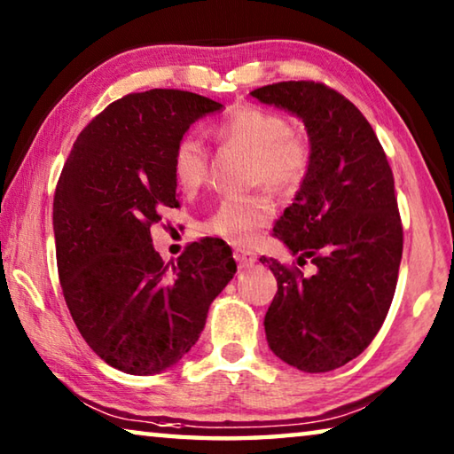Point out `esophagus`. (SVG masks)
<instances>
[{"label": "esophagus", "mask_w": 454, "mask_h": 454, "mask_svg": "<svg viewBox=\"0 0 454 454\" xmlns=\"http://www.w3.org/2000/svg\"><path fill=\"white\" fill-rule=\"evenodd\" d=\"M234 258H236V262L240 264V268H248V266H252V264L256 262V254H254V252L242 250V248H238V250L234 252Z\"/></svg>", "instance_id": "34e87169"}]
</instances>
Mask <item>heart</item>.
I'll return each instance as SVG.
<instances>
[{"label":"heart","instance_id":"obj_1","mask_svg":"<svg viewBox=\"0 0 454 454\" xmlns=\"http://www.w3.org/2000/svg\"><path fill=\"white\" fill-rule=\"evenodd\" d=\"M220 140L240 145L250 153L254 184L286 192L304 180L310 168V145L290 132L288 121L264 107H240L216 126ZM172 174L178 188L196 192L208 174V152L196 136H184L172 153ZM274 218V204L266 194L224 198L204 228L232 244H252Z\"/></svg>","mask_w":454,"mask_h":454}]
</instances>
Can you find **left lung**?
Here are the masks:
<instances>
[{
	"label": "left lung",
	"instance_id": "left-lung-1",
	"mask_svg": "<svg viewBox=\"0 0 454 454\" xmlns=\"http://www.w3.org/2000/svg\"><path fill=\"white\" fill-rule=\"evenodd\" d=\"M250 94L301 118L310 144L309 174L274 236L317 272L260 258L278 282L264 317L268 347L298 371H334L372 342L393 302L403 258L393 170L358 107L325 83Z\"/></svg>",
	"mask_w": 454,
	"mask_h": 454
}]
</instances>
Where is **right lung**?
Wrapping results in <instances>:
<instances>
[{
    "label": "right lung",
    "mask_w": 454,
    "mask_h": 454,
    "mask_svg": "<svg viewBox=\"0 0 454 454\" xmlns=\"http://www.w3.org/2000/svg\"><path fill=\"white\" fill-rule=\"evenodd\" d=\"M222 104L182 90H150L110 104L82 129L53 196L61 290L83 340L128 374H158L194 347L208 309L234 278L218 238L164 264L152 224L180 208L172 153L196 120Z\"/></svg>",
    "instance_id": "obj_1"
}]
</instances>
